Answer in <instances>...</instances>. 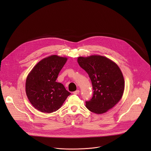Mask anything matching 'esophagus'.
<instances>
[{"label": "esophagus", "instance_id": "esophagus-1", "mask_svg": "<svg viewBox=\"0 0 151 151\" xmlns=\"http://www.w3.org/2000/svg\"><path fill=\"white\" fill-rule=\"evenodd\" d=\"M73 93L74 94H78L79 93V90H76V91L73 92Z\"/></svg>", "mask_w": 151, "mask_h": 151}]
</instances>
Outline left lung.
<instances>
[{"label": "left lung", "instance_id": "1", "mask_svg": "<svg viewBox=\"0 0 151 151\" xmlns=\"http://www.w3.org/2000/svg\"><path fill=\"white\" fill-rule=\"evenodd\" d=\"M77 61L88 74L94 90L92 99L86 101V107L96 114L107 112L124 93L125 81L120 68L112 60L99 55L79 57Z\"/></svg>", "mask_w": 151, "mask_h": 151}]
</instances>
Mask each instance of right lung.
<instances>
[{
	"label": "right lung",
	"mask_w": 151,
	"mask_h": 151,
	"mask_svg": "<svg viewBox=\"0 0 151 151\" xmlns=\"http://www.w3.org/2000/svg\"><path fill=\"white\" fill-rule=\"evenodd\" d=\"M67 60L66 57L50 55L39 61L28 74L26 93L35 109L43 113L55 112L71 94L62 83L56 82Z\"/></svg>",
	"instance_id": "1"
}]
</instances>
